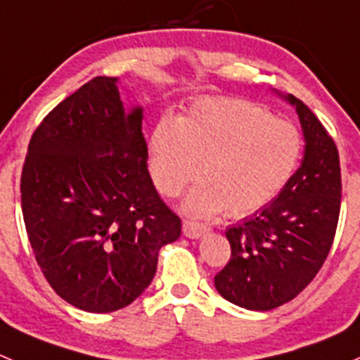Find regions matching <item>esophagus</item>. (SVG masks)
<instances>
[{
  "label": "esophagus",
  "mask_w": 360,
  "mask_h": 360,
  "mask_svg": "<svg viewBox=\"0 0 360 360\" xmlns=\"http://www.w3.org/2000/svg\"><path fill=\"white\" fill-rule=\"evenodd\" d=\"M181 231H184L185 237H191V239H199L201 236H205L210 227L205 224H199V221L194 220H185L184 225H181Z\"/></svg>",
  "instance_id": "obj_1"
}]
</instances>
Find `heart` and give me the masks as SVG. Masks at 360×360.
<instances>
[{"mask_svg": "<svg viewBox=\"0 0 360 360\" xmlns=\"http://www.w3.org/2000/svg\"><path fill=\"white\" fill-rule=\"evenodd\" d=\"M302 133L243 98L210 97L175 121L165 120L149 136V172L161 194L173 198L201 173L185 198L199 217H248L266 206L290 181L302 158Z\"/></svg>", "mask_w": 360, "mask_h": 360, "instance_id": "obj_1", "label": "heart"}]
</instances>
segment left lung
Returning a JSON list of instances; mask_svg holds the SVG:
<instances>
[{"label": "left lung", "instance_id": "left-lung-1", "mask_svg": "<svg viewBox=\"0 0 360 360\" xmlns=\"http://www.w3.org/2000/svg\"><path fill=\"white\" fill-rule=\"evenodd\" d=\"M305 139L302 166L274 201L229 227L231 260L214 276L217 291L248 310H272L305 290L328 258L342 202L335 140L296 97Z\"/></svg>", "mask_w": 360, "mask_h": 360}]
</instances>
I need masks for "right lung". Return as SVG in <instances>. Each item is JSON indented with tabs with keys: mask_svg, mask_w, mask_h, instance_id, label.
<instances>
[{
	"mask_svg": "<svg viewBox=\"0 0 360 360\" xmlns=\"http://www.w3.org/2000/svg\"><path fill=\"white\" fill-rule=\"evenodd\" d=\"M142 107L126 112L117 77L97 76L32 133L22 168L25 231L60 298L94 314L120 310L153 283L158 253L181 221L147 169Z\"/></svg>",
	"mask_w": 360,
	"mask_h": 360,
	"instance_id": "1",
	"label": "right lung"
}]
</instances>
